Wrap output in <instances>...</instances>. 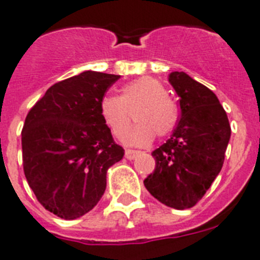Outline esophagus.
<instances>
[{"label": "esophagus", "instance_id": "esophagus-1", "mask_svg": "<svg viewBox=\"0 0 260 260\" xmlns=\"http://www.w3.org/2000/svg\"><path fill=\"white\" fill-rule=\"evenodd\" d=\"M140 151L139 150H132V149H127L125 150V158L129 159V160H132V159H135L136 156L139 155Z\"/></svg>", "mask_w": 260, "mask_h": 260}]
</instances>
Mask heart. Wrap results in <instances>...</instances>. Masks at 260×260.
<instances>
[{
	"instance_id": "heart-1",
	"label": "heart",
	"mask_w": 260,
	"mask_h": 260,
	"mask_svg": "<svg viewBox=\"0 0 260 260\" xmlns=\"http://www.w3.org/2000/svg\"><path fill=\"white\" fill-rule=\"evenodd\" d=\"M137 124L127 135V142L147 146L155 135L160 139L174 132L179 120L176 104L167 95L162 83L150 76H142L125 84L120 95H105L100 101V116L116 139H123L132 123L135 111Z\"/></svg>"
}]
</instances>
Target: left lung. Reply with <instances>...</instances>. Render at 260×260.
Segmentation results:
<instances>
[{
  "label": "left lung",
  "mask_w": 260,
  "mask_h": 260,
  "mask_svg": "<svg viewBox=\"0 0 260 260\" xmlns=\"http://www.w3.org/2000/svg\"><path fill=\"white\" fill-rule=\"evenodd\" d=\"M170 83L179 95L180 118L171 139L151 155L155 170L145 188L163 205L190 209L202 200L220 172L231 125L217 97L185 72H171Z\"/></svg>",
  "instance_id": "left-lung-1"
}]
</instances>
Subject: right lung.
Here are the masks:
<instances>
[{
  "instance_id": "1",
  "label": "right lung",
  "mask_w": 260,
  "mask_h": 260,
  "mask_svg": "<svg viewBox=\"0 0 260 260\" xmlns=\"http://www.w3.org/2000/svg\"><path fill=\"white\" fill-rule=\"evenodd\" d=\"M119 78L81 72L51 85L28 111L22 129L25 179L58 217L89 212L104 196L107 170L124 155L100 116V101Z\"/></svg>"
}]
</instances>
